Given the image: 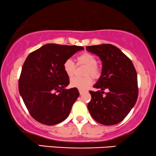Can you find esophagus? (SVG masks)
Wrapping results in <instances>:
<instances>
[{
	"instance_id": "34e87169",
	"label": "esophagus",
	"mask_w": 156,
	"mask_h": 156,
	"mask_svg": "<svg viewBox=\"0 0 156 156\" xmlns=\"http://www.w3.org/2000/svg\"><path fill=\"white\" fill-rule=\"evenodd\" d=\"M85 92H87V91H85V90H81V89H79V93H80V94H83V93H85Z\"/></svg>"
}]
</instances>
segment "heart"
<instances>
[{
    "instance_id": "b5f03b06",
    "label": "heart",
    "mask_w": 156,
    "mask_h": 156,
    "mask_svg": "<svg viewBox=\"0 0 156 156\" xmlns=\"http://www.w3.org/2000/svg\"><path fill=\"white\" fill-rule=\"evenodd\" d=\"M77 60L79 64L87 65L84 69L83 77H73L69 80V85L73 88L84 90L87 89L92 83V78L88 75H90L93 78H98L99 76V69L97 67V59L91 53H81L77 57ZM75 63L71 58H67L64 61L63 64L64 71L67 76L71 77L73 76L75 72Z\"/></svg>"
}]
</instances>
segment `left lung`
<instances>
[{
  "label": "left lung",
  "mask_w": 156,
  "mask_h": 156,
  "mask_svg": "<svg viewBox=\"0 0 156 156\" xmlns=\"http://www.w3.org/2000/svg\"><path fill=\"white\" fill-rule=\"evenodd\" d=\"M102 62L101 76L90 91L88 109L93 119L105 125H116L125 119L138 98L137 74L131 60L110 44L86 47ZM105 88L109 92L103 95Z\"/></svg>",
  "instance_id": "1"
}]
</instances>
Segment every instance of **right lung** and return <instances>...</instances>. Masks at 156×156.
I'll list each match as a JSON object with an SVG mask.
<instances>
[{
    "label": "right lung",
    "instance_id": "add662e5",
    "mask_svg": "<svg viewBox=\"0 0 156 156\" xmlns=\"http://www.w3.org/2000/svg\"><path fill=\"white\" fill-rule=\"evenodd\" d=\"M83 50L82 46L46 44L26 58L19 79V92L31 117L39 122L54 125L69 116L79 92L76 88L65 89L69 80L63 64Z\"/></svg>",
    "mask_w": 156,
    "mask_h": 156
}]
</instances>
